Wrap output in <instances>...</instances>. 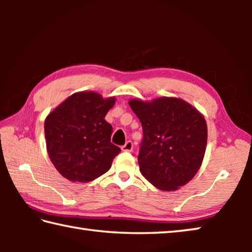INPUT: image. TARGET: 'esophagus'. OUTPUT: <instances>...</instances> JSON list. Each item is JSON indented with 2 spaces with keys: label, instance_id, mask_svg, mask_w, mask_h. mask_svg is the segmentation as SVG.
<instances>
[{
  "label": "esophagus",
  "instance_id": "1",
  "mask_svg": "<svg viewBox=\"0 0 252 252\" xmlns=\"http://www.w3.org/2000/svg\"><path fill=\"white\" fill-rule=\"evenodd\" d=\"M132 149H133V143H132L131 141H127V142H126L125 146H122L121 150L123 152H131Z\"/></svg>",
  "mask_w": 252,
  "mask_h": 252
}]
</instances>
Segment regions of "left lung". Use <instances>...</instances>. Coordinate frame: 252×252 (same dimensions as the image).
Instances as JSON below:
<instances>
[{"label":"left lung","mask_w":252,"mask_h":252,"mask_svg":"<svg viewBox=\"0 0 252 252\" xmlns=\"http://www.w3.org/2000/svg\"><path fill=\"white\" fill-rule=\"evenodd\" d=\"M129 105L142 125L140 172L162 191L187 185L200 169L207 148L206 119L179 97L132 99Z\"/></svg>","instance_id":"8db88e82"}]
</instances>
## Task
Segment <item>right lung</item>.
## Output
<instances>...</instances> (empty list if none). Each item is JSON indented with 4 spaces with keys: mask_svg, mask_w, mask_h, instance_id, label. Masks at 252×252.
Segmentation results:
<instances>
[{
    "mask_svg": "<svg viewBox=\"0 0 252 252\" xmlns=\"http://www.w3.org/2000/svg\"><path fill=\"white\" fill-rule=\"evenodd\" d=\"M114 103V96L81 91L66 97L46 117V150L55 169L67 180H94L109 171L121 152L111 143L112 126L104 120Z\"/></svg>",
    "mask_w": 252,
    "mask_h": 252,
    "instance_id": "right-lung-1",
    "label": "right lung"
}]
</instances>
